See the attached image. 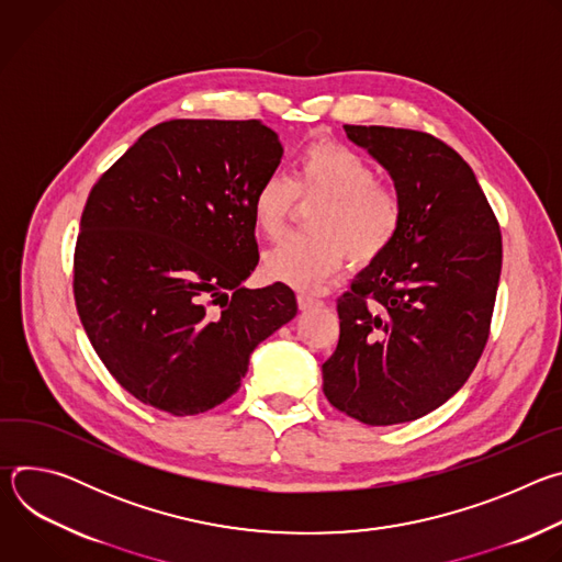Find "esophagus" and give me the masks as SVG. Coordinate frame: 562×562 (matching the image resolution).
I'll list each match as a JSON object with an SVG mask.
<instances>
[{
	"label": "esophagus",
	"instance_id": "esophagus-1",
	"mask_svg": "<svg viewBox=\"0 0 562 562\" xmlns=\"http://www.w3.org/2000/svg\"><path fill=\"white\" fill-rule=\"evenodd\" d=\"M319 304H323V300H317V297H313V295H308V293H297V306H300L302 311H308V308L319 306Z\"/></svg>",
	"mask_w": 562,
	"mask_h": 562
}]
</instances>
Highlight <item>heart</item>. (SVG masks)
I'll return each instance as SVG.
<instances>
[{"label": "heart", "instance_id": "b5f03b06", "mask_svg": "<svg viewBox=\"0 0 562 562\" xmlns=\"http://www.w3.org/2000/svg\"><path fill=\"white\" fill-rule=\"evenodd\" d=\"M300 202L311 211V235L286 237L262 260L269 280L293 289H315L336 276L347 258L356 267L380 260L405 224L400 191L378 180L375 167L340 142H313L297 155L293 180L267 176L254 195V222L278 237Z\"/></svg>", "mask_w": 562, "mask_h": 562}]
</instances>
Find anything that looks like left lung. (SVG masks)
I'll return each mask as SVG.
<instances>
[{
    "label": "left lung",
    "mask_w": 562,
    "mask_h": 562,
    "mask_svg": "<svg viewBox=\"0 0 562 562\" xmlns=\"http://www.w3.org/2000/svg\"><path fill=\"white\" fill-rule=\"evenodd\" d=\"M345 131L389 171L405 224L338 300L340 340L323 364V391L338 412L386 427L438 409L475 369L503 237L471 167L442 139L391 126Z\"/></svg>",
    "instance_id": "left-lung-1"
}]
</instances>
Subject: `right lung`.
Here are the masks:
<instances>
[{
	"label": "right lung",
	"instance_id": "add662e5",
	"mask_svg": "<svg viewBox=\"0 0 562 562\" xmlns=\"http://www.w3.org/2000/svg\"><path fill=\"white\" fill-rule=\"evenodd\" d=\"M282 144L260 120H171L98 180L72 260L85 331L139 403L195 416L231 397L249 356L297 313L258 267L254 195Z\"/></svg>",
	"mask_w": 562,
	"mask_h": 562
}]
</instances>
